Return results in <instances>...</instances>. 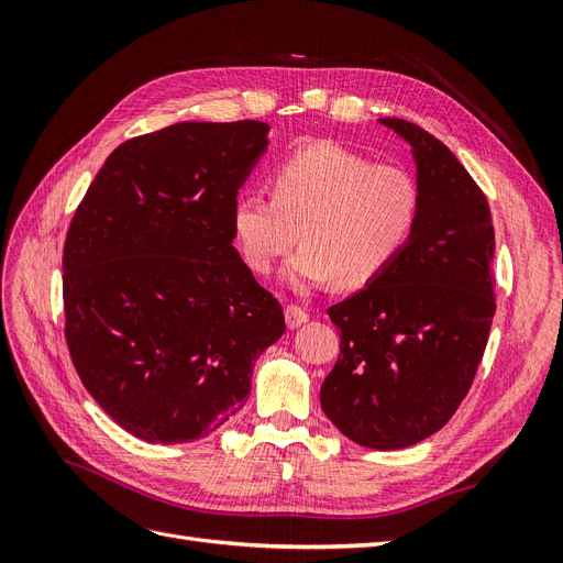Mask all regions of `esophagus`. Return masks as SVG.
Listing matches in <instances>:
<instances>
[{"label":"esophagus","mask_w":563,"mask_h":563,"mask_svg":"<svg viewBox=\"0 0 563 563\" xmlns=\"http://www.w3.org/2000/svg\"><path fill=\"white\" fill-rule=\"evenodd\" d=\"M284 314H286V323H288V329H298V327H302L305 321L310 319L308 310L300 308V305H294V302H291V305H286Z\"/></svg>","instance_id":"34e87169"}]
</instances>
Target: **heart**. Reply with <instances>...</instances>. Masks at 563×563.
Returning a JSON list of instances; mask_svg holds the SVG:
<instances>
[{
	"label": "heart",
	"mask_w": 563,
	"mask_h": 563,
	"mask_svg": "<svg viewBox=\"0 0 563 563\" xmlns=\"http://www.w3.org/2000/svg\"><path fill=\"white\" fill-rule=\"evenodd\" d=\"M269 197L236 199L232 232L258 275H269L300 234L305 246L286 269L294 286L371 284L413 240L422 213V190L411 172L333 141L291 152L269 176Z\"/></svg>",
	"instance_id": "b5f03b06"
}]
</instances>
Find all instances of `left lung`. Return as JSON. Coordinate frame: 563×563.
<instances>
[{"instance_id": "obj_1", "label": "left lung", "mask_w": 563, "mask_h": 563, "mask_svg": "<svg viewBox=\"0 0 563 563\" xmlns=\"http://www.w3.org/2000/svg\"><path fill=\"white\" fill-rule=\"evenodd\" d=\"M422 213L413 240L378 279L331 305L340 354L321 408L354 444L395 451L439 432L467 397L496 314L490 209L453 152L406 119Z\"/></svg>"}]
</instances>
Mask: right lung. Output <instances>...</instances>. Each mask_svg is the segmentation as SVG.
Listing matches in <instances>:
<instances>
[{
  "label": "right lung",
  "instance_id": "right-lung-1",
  "mask_svg": "<svg viewBox=\"0 0 563 563\" xmlns=\"http://www.w3.org/2000/svg\"><path fill=\"white\" fill-rule=\"evenodd\" d=\"M263 122H180L119 145L67 230L65 340L84 387L150 444L211 434L284 335L279 300L232 246Z\"/></svg>",
  "mask_w": 563,
  "mask_h": 563
}]
</instances>
